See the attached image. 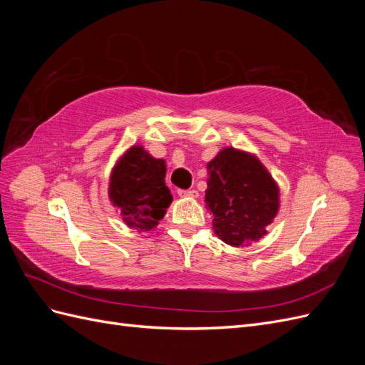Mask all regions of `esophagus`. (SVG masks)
Wrapping results in <instances>:
<instances>
[{"label": "esophagus", "instance_id": "34e87169", "mask_svg": "<svg viewBox=\"0 0 365 365\" xmlns=\"http://www.w3.org/2000/svg\"><path fill=\"white\" fill-rule=\"evenodd\" d=\"M178 195L181 197H196L197 192L196 190H178Z\"/></svg>", "mask_w": 365, "mask_h": 365}]
</instances>
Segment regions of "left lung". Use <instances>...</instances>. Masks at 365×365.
I'll return each mask as SVG.
<instances>
[{
    "label": "left lung",
    "mask_w": 365,
    "mask_h": 365,
    "mask_svg": "<svg viewBox=\"0 0 365 365\" xmlns=\"http://www.w3.org/2000/svg\"><path fill=\"white\" fill-rule=\"evenodd\" d=\"M205 204L217 237L248 247L267 235L279 210V189L263 164L247 152L227 148L207 164Z\"/></svg>",
    "instance_id": "1"
}]
</instances>
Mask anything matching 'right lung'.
<instances>
[{"mask_svg":"<svg viewBox=\"0 0 365 365\" xmlns=\"http://www.w3.org/2000/svg\"><path fill=\"white\" fill-rule=\"evenodd\" d=\"M164 178V160L150 157L141 146L120 158L109 182V200L120 207L126 225L138 231L158 225L173 200Z\"/></svg>","mask_w":365,"mask_h":365,"instance_id":"1","label":"right lung"}]
</instances>
